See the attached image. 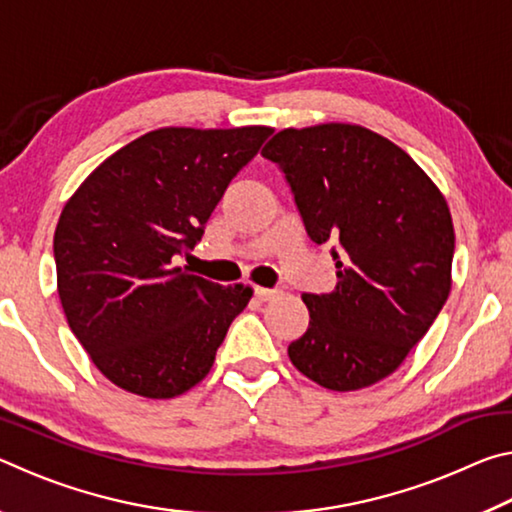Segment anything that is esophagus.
<instances>
[{
    "label": "esophagus",
    "instance_id": "obj_1",
    "mask_svg": "<svg viewBox=\"0 0 512 512\" xmlns=\"http://www.w3.org/2000/svg\"><path fill=\"white\" fill-rule=\"evenodd\" d=\"M277 291H273V289H264V287H255V298L257 300H262V302H266V300H271L273 296H275Z\"/></svg>",
    "mask_w": 512,
    "mask_h": 512
}]
</instances>
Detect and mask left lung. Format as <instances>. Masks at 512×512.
I'll return each mask as SVG.
<instances>
[{
	"label": "left lung",
	"mask_w": 512,
	"mask_h": 512,
	"mask_svg": "<svg viewBox=\"0 0 512 512\" xmlns=\"http://www.w3.org/2000/svg\"><path fill=\"white\" fill-rule=\"evenodd\" d=\"M280 164L314 244H339L336 287L305 293L309 327L289 345L302 375L359 391L402 366L452 289L454 223L436 183L375 131L329 121L284 128Z\"/></svg>",
	"instance_id": "1"
}]
</instances>
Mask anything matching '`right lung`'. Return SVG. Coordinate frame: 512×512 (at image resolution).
<instances>
[{
	"label": "right lung",
	"instance_id": "1",
	"mask_svg": "<svg viewBox=\"0 0 512 512\" xmlns=\"http://www.w3.org/2000/svg\"><path fill=\"white\" fill-rule=\"evenodd\" d=\"M273 128L167 126L103 160L54 232L67 325L112 384L149 400L183 395L212 370L253 289L173 264Z\"/></svg>",
	"mask_w": 512,
	"mask_h": 512
}]
</instances>
